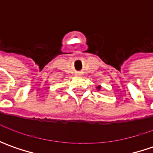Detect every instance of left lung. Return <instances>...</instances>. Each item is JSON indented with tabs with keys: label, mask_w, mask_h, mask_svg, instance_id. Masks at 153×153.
Masks as SVG:
<instances>
[{
	"label": "left lung",
	"mask_w": 153,
	"mask_h": 153,
	"mask_svg": "<svg viewBox=\"0 0 153 153\" xmlns=\"http://www.w3.org/2000/svg\"><path fill=\"white\" fill-rule=\"evenodd\" d=\"M99 88H100V86H99V87H98V89H99Z\"/></svg>",
	"instance_id": "left-lung-1"
}]
</instances>
